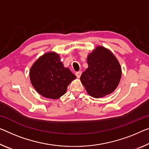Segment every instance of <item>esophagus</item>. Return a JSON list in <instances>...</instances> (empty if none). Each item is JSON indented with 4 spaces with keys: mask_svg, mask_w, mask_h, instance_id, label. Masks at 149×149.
I'll use <instances>...</instances> for the list:
<instances>
[{
    "mask_svg": "<svg viewBox=\"0 0 149 149\" xmlns=\"http://www.w3.org/2000/svg\"><path fill=\"white\" fill-rule=\"evenodd\" d=\"M81 74H82V72L81 71H78V72H77L76 73H75V74H76V76H77V78H80Z\"/></svg>",
    "mask_w": 149,
    "mask_h": 149,
    "instance_id": "obj_1",
    "label": "esophagus"
}]
</instances>
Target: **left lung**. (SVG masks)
<instances>
[{
  "label": "left lung",
  "instance_id": "8db88e82",
  "mask_svg": "<svg viewBox=\"0 0 149 149\" xmlns=\"http://www.w3.org/2000/svg\"><path fill=\"white\" fill-rule=\"evenodd\" d=\"M88 68L81 77L87 93L95 98L103 97L113 92L121 77L119 63L112 52L97 47L87 58Z\"/></svg>",
  "mask_w": 149,
  "mask_h": 149
}]
</instances>
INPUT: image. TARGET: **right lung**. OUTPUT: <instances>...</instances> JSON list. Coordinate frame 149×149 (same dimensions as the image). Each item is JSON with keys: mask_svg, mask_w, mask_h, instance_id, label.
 <instances>
[{"mask_svg": "<svg viewBox=\"0 0 149 149\" xmlns=\"http://www.w3.org/2000/svg\"><path fill=\"white\" fill-rule=\"evenodd\" d=\"M77 77L69 68H65L60 56L55 52H48L33 64L30 79L36 91L43 97L52 99L60 98L66 93Z\"/></svg>", "mask_w": 149, "mask_h": 149, "instance_id": "right-lung-1", "label": "right lung"}]
</instances>
